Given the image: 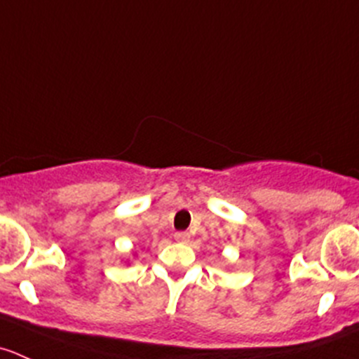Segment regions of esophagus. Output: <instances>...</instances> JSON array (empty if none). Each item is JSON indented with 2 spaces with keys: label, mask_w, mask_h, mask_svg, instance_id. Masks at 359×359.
Segmentation results:
<instances>
[{
  "label": "esophagus",
  "mask_w": 359,
  "mask_h": 359,
  "mask_svg": "<svg viewBox=\"0 0 359 359\" xmlns=\"http://www.w3.org/2000/svg\"><path fill=\"white\" fill-rule=\"evenodd\" d=\"M173 238L177 240V242H180V243H187L189 242V233H186V231H179V233H175V235H173Z\"/></svg>",
  "instance_id": "34e87169"
}]
</instances>
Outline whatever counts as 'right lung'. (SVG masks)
<instances>
[{"label":"right lung","instance_id":"add662e5","mask_svg":"<svg viewBox=\"0 0 359 359\" xmlns=\"http://www.w3.org/2000/svg\"><path fill=\"white\" fill-rule=\"evenodd\" d=\"M135 256H137V252H135Z\"/></svg>","mask_w":359,"mask_h":359}]
</instances>
